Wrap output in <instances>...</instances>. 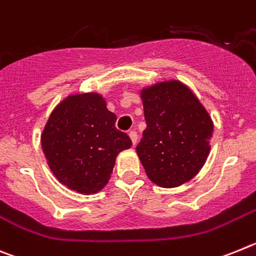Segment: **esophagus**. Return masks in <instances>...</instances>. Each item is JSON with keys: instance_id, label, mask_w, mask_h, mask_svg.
<instances>
[{"instance_id": "34e87169", "label": "esophagus", "mask_w": 256, "mask_h": 256, "mask_svg": "<svg viewBox=\"0 0 256 256\" xmlns=\"http://www.w3.org/2000/svg\"><path fill=\"white\" fill-rule=\"evenodd\" d=\"M128 136H130L131 142H132V146H135V144H136V142H138L136 132H135V131H130V132H128Z\"/></svg>"}]
</instances>
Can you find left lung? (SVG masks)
I'll return each instance as SVG.
<instances>
[{"instance_id":"left-lung-1","label":"left lung","mask_w":256,"mask_h":256,"mask_svg":"<svg viewBox=\"0 0 256 256\" xmlns=\"http://www.w3.org/2000/svg\"><path fill=\"white\" fill-rule=\"evenodd\" d=\"M146 128L136 146L150 180L175 188L198 174L210 153L214 122L186 84L170 80L140 91Z\"/></svg>"}]
</instances>
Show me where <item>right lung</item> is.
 Segmentation results:
<instances>
[{"instance_id": "1", "label": "right lung", "mask_w": 256, "mask_h": 256, "mask_svg": "<svg viewBox=\"0 0 256 256\" xmlns=\"http://www.w3.org/2000/svg\"><path fill=\"white\" fill-rule=\"evenodd\" d=\"M114 113L99 92L68 95L51 112L41 134L42 150L63 186L94 194L110 179L116 157L132 143L116 128Z\"/></svg>"}]
</instances>
